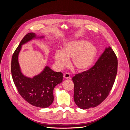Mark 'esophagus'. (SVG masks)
Instances as JSON below:
<instances>
[{
    "instance_id": "34e87169",
    "label": "esophagus",
    "mask_w": 130,
    "mask_h": 130,
    "mask_svg": "<svg viewBox=\"0 0 130 130\" xmlns=\"http://www.w3.org/2000/svg\"><path fill=\"white\" fill-rule=\"evenodd\" d=\"M63 77L66 79H70V74L69 73H66L64 74Z\"/></svg>"
}]
</instances>
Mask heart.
Here are the masks:
<instances>
[{"label":"heart","mask_w":130,"mask_h":130,"mask_svg":"<svg viewBox=\"0 0 130 130\" xmlns=\"http://www.w3.org/2000/svg\"><path fill=\"white\" fill-rule=\"evenodd\" d=\"M97 54L96 46L85 40L66 42L62 50H56L54 58L57 67L61 69L69 64L72 58L74 68L78 72H85L92 66Z\"/></svg>","instance_id":"obj_1"}]
</instances>
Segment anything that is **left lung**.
I'll list each match as a JSON object with an SVG mask.
<instances>
[{"label":"left lung","mask_w":130,"mask_h":130,"mask_svg":"<svg viewBox=\"0 0 130 130\" xmlns=\"http://www.w3.org/2000/svg\"><path fill=\"white\" fill-rule=\"evenodd\" d=\"M118 60L109 46L93 67L76 74L72 78L74 84V100L82 109L95 107L107 97L115 83Z\"/></svg>","instance_id":"1"}]
</instances>
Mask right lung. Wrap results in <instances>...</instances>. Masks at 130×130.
<instances>
[{
    "mask_svg": "<svg viewBox=\"0 0 130 130\" xmlns=\"http://www.w3.org/2000/svg\"><path fill=\"white\" fill-rule=\"evenodd\" d=\"M44 36H37L34 32L27 34L14 51L11 61V74L15 86L22 98L27 103L37 107L46 108L53 103V90L62 82L63 74L54 72L46 66L41 73L33 77L23 73L18 62L22 45L34 40H42Z\"/></svg>",
    "mask_w": 130,
    "mask_h": 130,
    "instance_id": "add662e5",
    "label": "right lung"
}]
</instances>
